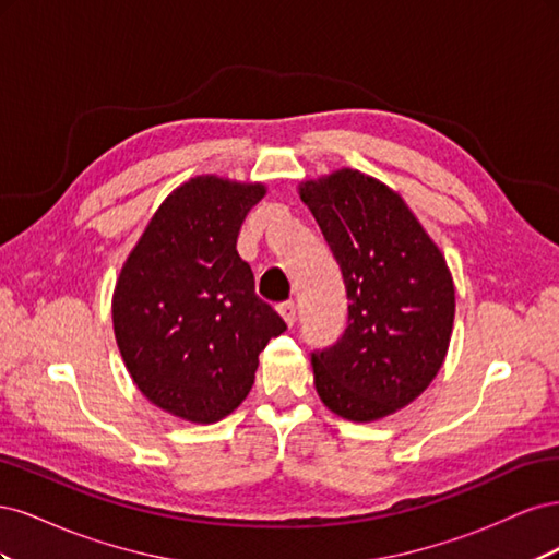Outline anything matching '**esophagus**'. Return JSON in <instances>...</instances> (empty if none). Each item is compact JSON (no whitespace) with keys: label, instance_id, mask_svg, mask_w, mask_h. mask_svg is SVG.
Listing matches in <instances>:
<instances>
[{"label":"esophagus","instance_id":"obj_1","mask_svg":"<svg viewBox=\"0 0 559 559\" xmlns=\"http://www.w3.org/2000/svg\"><path fill=\"white\" fill-rule=\"evenodd\" d=\"M277 310H280V314L284 319V324L292 329L296 324V306H294V302H282Z\"/></svg>","mask_w":559,"mask_h":559}]
</instances>
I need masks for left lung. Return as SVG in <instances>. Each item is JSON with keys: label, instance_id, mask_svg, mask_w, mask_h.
Listing matches in <instances>:
<instances>
[{"label": "left lung", "instance_id": "left-lung-1", "mask_svg": "<svg viewBox=\"0 0 559 559\" xmlns=\"http://www.w3.org/2000/svg\"><path fill=\"white\" fill-rule=\"evenodd\" d=\"M347 289V329L312 354L314 386L331 413L376 421L433 382L450 347L454 282L443 251L405 200L352 167L298 183Z\"/></svg>", "mask_w": 559, "mask_h": 559}]
</instances>
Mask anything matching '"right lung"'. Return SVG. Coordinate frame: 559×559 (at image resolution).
<instances>
[{"instance_id": "obj_1", "label": "right lung", "mask_w": 559, "mask_h": 559, "mask_svg": "<svg viewBox=\"0 0 559 559\" xmlns=\"http://www.w3.org/2000/svg\"><path fill=\"white\" fill-rule=\"evenodd\" d=\"M261 181L200 175L167 195L114 286L111 321L132 382L193 425H214L251 392L259 354L286 331L253 294L238 233Z\"/></svg>"}]
</instances>
